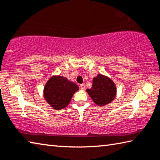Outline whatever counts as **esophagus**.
<instances>
[{"instance_id":"34e87169","label":"esophagus","mask_w":160,"mask_h":160,"mask_svg":"<svg viewBox=\"0 0 160 160\" xmlns=\"http://www.w3.org/2000/svg\"><path fill=\"white\" fill-rule=\"evenodd\" d=\"M80 87L81 90H85V84H81V85H80Z\"/></svg>"}]
</instances>
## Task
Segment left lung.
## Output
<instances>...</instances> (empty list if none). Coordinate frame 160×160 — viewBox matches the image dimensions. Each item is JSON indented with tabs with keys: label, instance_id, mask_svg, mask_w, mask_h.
Wrapping results in <instances>:
<instances>
[{
	"label": "left lung",
	"instance_id": "1",
	"mask_svg": "<svg viewBox=\"0 0 160 160\" xmlns=\"http://www.w3.org/2000/svg\"><path fill=\"white\" fill-rule=\"evenodd\" d=\"M86 91L95 104L99 106H104L114 99L116 88L112 80L99 74L93 78L92 88L87 89Z\"/></svg>",
	"mask_w": 160,
	"mask_h": 160
}]
</instances>
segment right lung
Segmentation results:
<instances>
[{
  "label": "right lung",
  "instance_id": "obj_1",
  "mask_svg": "<svg viewBox=\"0 0 160 160\" xmlns=\"http://www.w3.org/2000/svg\"><path fill=\"white\" fill-rule=\"evenodd\" d=\"M78 86L63 76H53L44 88V97L47 102L55 109L67 107Z\"/></svg>",
  "mask_w": 160,
  "mask_h": 160
}]
</instances>
